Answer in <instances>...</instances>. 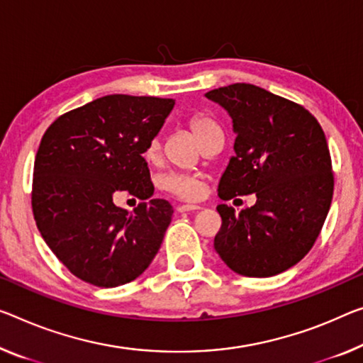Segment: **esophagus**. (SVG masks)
I'll use <instances>...</instances> for the list:
<instances>
[{
    "label": "esophagus",
    "mask_w": 363,
    "mask_h": 363,
    "mask_svg": "<svg viewBox=\"0 0 363 363\" xmlns=\"http://www.w3.org/2000/svg\"><path fill=\"white\" fill-rule=\"evenodd\" d=\"M178 213H189V211H198V209H201V206H198V204H182V206H178Z\"/></svg>",
    "instance_id": "obj_1"
}]
</instances>
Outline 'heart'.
<instances>
[{
	"label": "heart",
	"mask_w": 363,
	"mask_h": 363,
	"mask_svg": "<svg viewBox=\"0 0 363 363\" xmlns=\"http://www.w3.org/2000/svg\"><path fill=\"white\" fill-rule=\"evenodd\" d=\"M189 128H191L194 138L198 139L199 144L204 143L209 136L220 133L219 125L208 115H194L189 118ZM159 139H152L146 147L147 159H154L159 152ZM160 186L165 191H169L174 196L180 199H198L203 191V177L198 174H182V172H169L160 178Z\"/></svg>",
	"instance_id": "1"
}]
</instances>
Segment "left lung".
<instances>
[{"label": "left lung", "instance_id": "left-lung-1", "mask_svg": "<svg viewBox=\"0 0 363 363\" xmlns=\"http://www.w3.org/2000/svg\"><path fill=\"white\" fill-rule=\"evenodd\" d=\"M206 97L227 110L235 155L220 177L219 198L256 194L235 214L219 204L222 227L214 248L237 274L269 277L310 252L330 211L334 177L326 136L302 105L237 82Z\"/></svg>", "mask_w": 363, "mask_h": 363}]
</instances>
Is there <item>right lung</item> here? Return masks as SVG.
<instances>
[{
	"mask_svg": "<svg viewBox=\"0 0 363 363\" xmlns=\"http://www.w3.org/2000/svg\"><path fill=\"white\" fill-rule=\"evenodd\" d=\"M174 105V99L113 94L61 115L43 135L33 164V219L81 281L123 286L157 255L174 208L149 199L154 185L143 154ZM120 191L143 203L128 213L113 204Z\"/></svg>",
	"mask_w": 363,
	"mask_h": 363,
	"instance_id": "obj_1",
	"label": "right lung"
}]
</instances>
